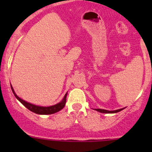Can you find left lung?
<instances>
[{
	"label": "left lung",
	"instance_id": "obj_1",
	"mask_svg": "<svg viewBox=\"0 0 152 152\" xmlns=\"http://www.w3.org/2000/svg\"><path fill=\"white\" fill-rule=\"evenodd\" d=\"M123 109H119V110H113V111H110V110H102V109H95V110L98 111V112L100 113H116L119 112V111L123 110Z\"/></svg>",
	"mask_w": 152,
	"mask_h": 152
}]
</instances>
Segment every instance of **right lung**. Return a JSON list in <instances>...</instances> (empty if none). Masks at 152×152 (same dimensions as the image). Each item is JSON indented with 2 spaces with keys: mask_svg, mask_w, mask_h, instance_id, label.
<instances>
[{
  "mask_svg": "<svg viewBox=\"0 0 152 152\" xmlns=\"http://www.w3.org/2000/svg\"><path fill=\"white\" fill-rule=\"evenodd\" d=\"M10 87H11V90L13 91V94L16 96L17 100L22 103L23 105L25 106L28 110H29L32 112L35 113L36 114H40V115H49V114H53L55 113H57L58 111H60L61 110H62L64 108V105H65V103H66V97H67V94L64 95V98L62 99L60 103H57L56 105L50 106V107H39V106H36L34 104H32V103H29L28 102L25 101V100H22L21 98L19 97L17 94H15L14 91L13 89V87L10 84Z\"/></svg>",
  "mask_w": 152,
  "mask_h": 152,
  "instance_id": "add662e5",
  "label": "right lung"
}]
</instances>
